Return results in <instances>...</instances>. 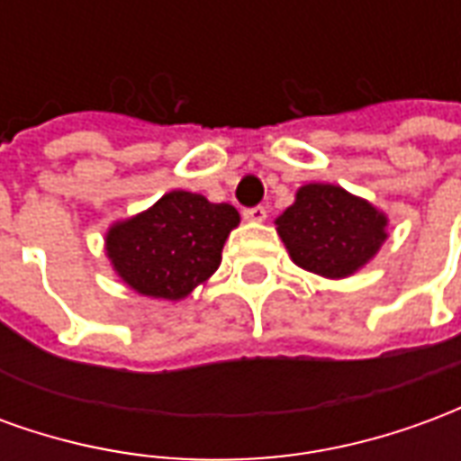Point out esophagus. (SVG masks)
Wrapping results in <instances>:
<instances>
[{
  "instance_id": "esophagus-1",
  "label": "esophagus",
  "mask_w": 461,
  "mask_h": 461,
  "mask_svg": "<svg viewBox=\"0 0 461 461\" xmlns=\"http://www.w3.org/2000/svg\"><path fill=\"white\" fill-rule=\"evenodd\" d=\"M244 220L247 221H264L267 220V207H249V210H244Z\"/></svg>"
}]
</instances>
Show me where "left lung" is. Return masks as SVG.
<instances>
[{
    "instance_id": "8db88e82",
    "label": "left lung",
    "mask_w": 461,
    "mask_h": 461,
    "mask_svg": "<svg viewBox=\"0 0 461 461\" xmlns=\"http://www.w3.org/2000/svg\"><path fill=\"white\" fill-rule=\"evenodd\" d=\"M387 217L339 185L311 182L281 217L276 231L296 267L326 279L363 269L387 240Z\"/></svg>"
}]
</instances>
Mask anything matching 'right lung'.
<instances>
[{
	"mask_svg": "<svg viewBox=\"0 0 461 461\" xmlns=\"http://www.w3.org/2000/svg\"><path fill=\"white\" fill-rule=\"evenodd\" d=\"M240 224L231 204L172 190L150 210L115 221L105 234L113 271L142 296L180 301L217 271L221 247Z\"/></svg>",
	"mask_w": 461,
	"mask_h": 461,
	"instance_id": "obj_1",
	"label": "right lung"
}]
</instances>
